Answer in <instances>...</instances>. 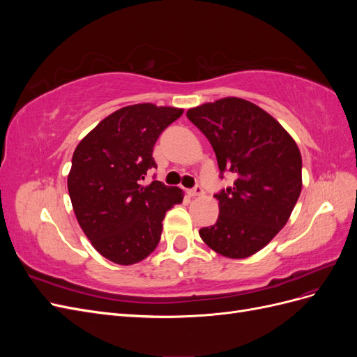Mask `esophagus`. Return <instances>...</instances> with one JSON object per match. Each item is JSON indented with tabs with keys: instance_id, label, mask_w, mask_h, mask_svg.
<instances>
[{
	"instance_id": "1",
	"label": "esophagus",
	"mask_w": 357,
	"mask_h": 357,
	"mask_svg": "<svg viewBox=\"0 0 357 357\" xmlns=\"http://www.w3.org/2000/svg\"><path fill=\"white\" fill-rule=\"evenodd\" d=\"M202 193H204V190H202V188H201V186H197V188H193V189H189V190H188V195H189L190 198L201 197Z\"/></svg>"
}]
</instances>
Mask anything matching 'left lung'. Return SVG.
I'll return each instance as SVG.
<instances>
[{"instance_id": "obj_1", "label": "left lung", "mask_w": 357, "mask_h": 357, "mask_svg": "<svg viewBox=\"0 0 357 357\" xmlns=\"http://www.w3.org/2000/svg\"><path fill=\"white\" fill-rule=\"evenodd\" d=\"M186 116L208 138L234 186L214 198L219 218L199 229L211 250L229 259L257 253L284 228L302 189V158L286 129L261 107L236 96L192 107Z\"/></svg>"}]
</instances>
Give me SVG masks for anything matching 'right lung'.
Segmentation results:
<instances>
[{
  "label": "right lung",
  "mask_w": 357,
  "mask_h": 357,
  "mask_svg": "<svg viewBox=\"0 0 357 357\" xmlns=\"http://www.w3.org/2000/svg\"><path fill=\"white\" fill-rule=\"evenodd\" d=\"M181 114L177 107L126 105L74 150L67 180L74 214L95 250L117 265H134L155 250L165 213L185 197L158 180L142 185L156 168L158 137Z\"/></svg>",
  "instance_id": "right-lung-1"
}]
</instances>
